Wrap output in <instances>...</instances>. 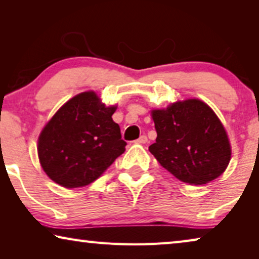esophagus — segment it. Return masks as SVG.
I'll return each instance as SVG.
<instances>
[{
	"label": "esophagus",
	"mask_w": 259,
	"mask_h": 259,
	"mask_svg": "<svg viewBox=\"0 0 259 259\" xmlns=\"http://www.w3.org/2000/svg\"><path fill=\"white\" fill-rule=\"evenodd\" d=\"M136 143H137V144H145V143H147V137L145 135L140 136V137L137 140H136Z\"/></svg>",
	"instance_id": "esophagus-1"
}]
</instances>
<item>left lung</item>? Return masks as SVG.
<instances>
[{
    "instance_id": "left-lung-1",
    "label": "left lung",
    "mask_w": 259,
    "mask_h": 259,
    "mask_svg": "<svg viewBox=\"0 0 259 259\" xmlns=\"http://www.w3.org/2000/svg\"><path fill=\"white\" fill-rule=\"evenodd\" d=\"M157 137L148 150L175 177L202 185L225 171L231 145L221 120L207 104L187 99L153 109Z\"/></svg>"
}]
</instances>
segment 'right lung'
I'll list each match as a JSON object with an SVG mask.
<instances>
[{"label":"right lung","instance_id":"add662e5","mask_svg":"<svg viewBox=\"0 0 259 259\" xmlns=\"http://www.w3.org/2000/svg\"><path fill=\"white\" fill-rule=\"evenodd\" d=\"M94 91L76 95L41 131L37 154L45 172L66 188L87 186L125 151L120 126Z\"/></svg>","mask_w":259,"mask_h":259}]
</instances>
